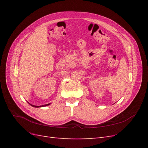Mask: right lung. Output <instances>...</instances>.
<instances>
[{"instance_id":"obj_1","label":"right lung","mask_w":148,"mask_h":148,"mask_svg":"<svg viewBox=\"0 0 148 148\" xmlns=\"http://www.w3.org/2000/svg\"><path fill=\"white\" fill-rule=\"evenodd\" d=\"M29 103V102H28ZM29 104L32 106V107H36V108H38V107H46V106H49V105H50L51 103H49V104H45V105H42V106H34V105H33V104H31L30 103H29Z\"/></svg>"}]
</instances>
